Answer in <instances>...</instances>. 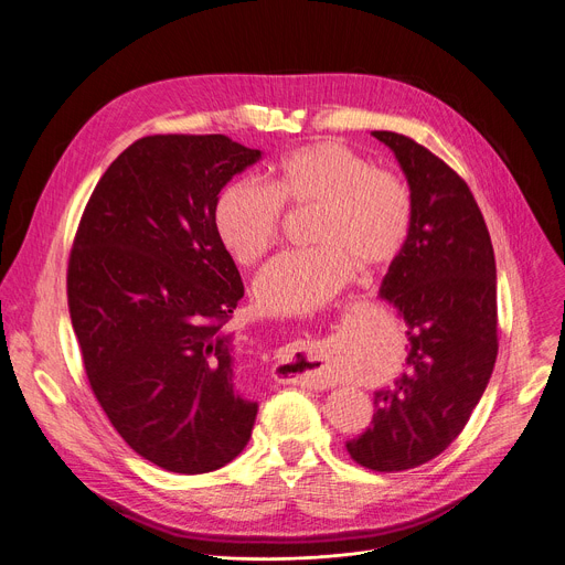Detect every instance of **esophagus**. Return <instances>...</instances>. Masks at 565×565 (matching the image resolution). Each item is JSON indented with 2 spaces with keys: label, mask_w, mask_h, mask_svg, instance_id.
Returning a JSON list of instances; mask_svg holds the SVG:
<instances>
[{
  "label": "esophagus",
  "mask_w": 565,
  "mask_h": 565,
  "mask_svg": "<svg viewBox=\"0 0 565 565\" xmlns=\"http://www.w3.org/2000/svg\"><path fill=\"white\" fill-rule=\"evenodd\" d=\"M292 353L297 354L286 358L288 365V376L295 381V383H301V385H311V387H324V376H322V367H320V349L313 347V344H299Z\"/></svg>",
  "instance_id": "1"
}]
</instances>
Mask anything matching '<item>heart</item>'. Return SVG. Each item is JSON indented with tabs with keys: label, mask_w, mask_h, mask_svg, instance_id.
Listing matches in <instances>:
<instances>
[{
	"label": "heart",
	"mask_w": 565,
	"mask_h": 565,
	"mask_svg": "<svg viewBox=\"0 0 565 565\" xmlns=\"http://www.w3.org/2000/svg\"><path fill=\"white\" fill-rule=\"evenodd\" d=\"M284 207L316 210L309 230L316 247L279 254L256 277V301L273 316L320 309L349 284L353 266H392L415 227V195L407 180L333 139L286 152L268 189L236 180L221 191L214 225L236 264L254 266L275 247Z\"/></svg>",
	"instance_id": "heart-1"
}]
</instances>
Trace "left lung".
Here are the masks:
<instances>
[{"mask_svg":"<svg viewBox=\"0 0 565 565\" xmlns=\"http://www.w3.org/2000/svg\"><path fill=\"white\" fill-rule=\"evenodd\" d=\"M413 186L415 227L381 295L407 322V372L374 392L372 426L347 444L358 465L407 471L465 430L498 355L493 245L478 202L441 158L413 137L374 130Z\"/></svg>","mask_w":565,"mask_h":565,"instance_id":"obj_1","label":"left lung"}]
</instances>
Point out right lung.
<instances>
[{"mask_svg": "<svg viewBox=\"0 0 565 565\" xmlns=\"http://www.w3.org/2000/svg\"><path fill=\"white\" fill-rule=\"evenodd\" d=\"M262 158L225 135H148L94 186L67 264L89 387L143 459L212 473L249 441L256 403L232 381L243 281L223 247L221 189Z\"/></svg>", "mask_w": 565, "mask_h": 565, "instance_id": "add662e5", "label": "right lung"}]
</instances>
